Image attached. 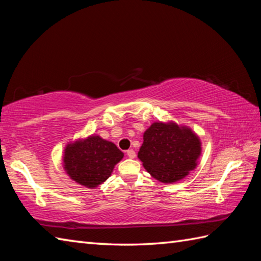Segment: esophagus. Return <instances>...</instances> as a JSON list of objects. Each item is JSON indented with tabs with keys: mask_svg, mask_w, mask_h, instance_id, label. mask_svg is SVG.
<instances>
[{
	"mask_svg": "<svg viewBox=\"0 0 261 261\" xmlns=\"http://www.w3.org/2000/svg\"><path fill=\"white\" fill-rule=\"evenodd\" d=\"M126 154H127V157L131 158V159L136 158V152H135L134 149H129V150L126 151Z\"/></svg>",
	"mask_w": 261,
	"mask_h": 261,
	"instance_id": "34e87169",
	"label": "esophagus"
}]
</instances>
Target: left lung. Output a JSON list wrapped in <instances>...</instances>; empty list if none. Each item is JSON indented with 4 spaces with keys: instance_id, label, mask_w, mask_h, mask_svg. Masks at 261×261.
<instances>
[{
    "instance_id": "1",
    "label": "left lung",
    "mask_w": 261,
    "mask_h": 261,
    "mask_svg": "<svg viewBox=\"0 0 261 261\" xmlns=\"http://www.w3.org/2000/svg\"><path fill=\"white\" fill-rule=\"evenodd\" d=\"M201 145L199 138L188 126L154 122L143 134L138 158L153 178L174 182L196 167Z\"/></svg>"
}]
</instances>
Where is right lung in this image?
I'll return each mask as SVG.
<instances>
[{
    "mask_svg": "<svg viewBox=\"0 0 261 261\" xmlns=\"http://www.w3.org/2000/svg\"><path fill=\"white\" fill-rule=\"evenodd\" d=\"M123 156L113 142L93 135L68 143L63 162L71 179L85 187L95 188L109 178Z\"/></svg>",
    "mask_w": 261,
    "mask_h": 261,
    "instance_id": "add662e5",
    "label": "right lung"
}]
</instances>
